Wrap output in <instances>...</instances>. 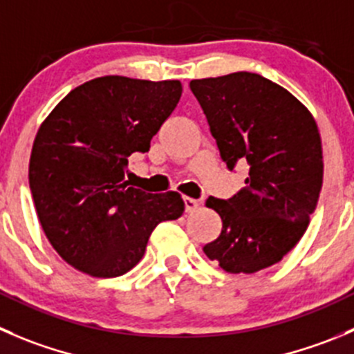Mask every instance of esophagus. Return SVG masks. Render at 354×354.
<instances>
[{
  "mask_svg": "<svg viewBox=\"0 0 354 354\" xmlns=\"http://www.w3.org/2000/svg\"><path fill=\"white\" fill-rule=\"evenodd\" d=\"M183 202H185V211L187 212L197 211L202 204L201 201H197V198H192V197H183Z\"/></svg>",
  "mask_w": 354,
  "mask_h": 354,
  "instance_id": "obj_1",
  "label": "esophagus"
}]
</instances>
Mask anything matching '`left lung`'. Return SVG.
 <instances>
[{
	"instance_id": "8db88e82",
	"label": "left lung",
	"mask_w": 354,
	"mask_h": 354,
	"mask_svg": "<svg viewBox=\"0 0 354 354\" xmlns=\"http://www.w3.org/2000/svg\"><path fill=\"white\" fill-rule=\"evenodd\" d=\"M190 90L226 167L249 166L232 198L205 201L223 221L205 256L228 273L268 268L299 242L317 207L324 181L317 122L286 88L252 72L194 79Z\"/></svg>"
}]
</instances>
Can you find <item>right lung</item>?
Here are the masks:
<instances>
[{
    "instance_id": "obj_1",
    "label": "right lung",
    "mask_w": 354,
    "mask_h": 354,
    "mask_svg": "<svg viewBox=\"0 0 354 354\" xmlns=\"http://www.w3.org/2000/svg\"><path fill=\"white\" fill-rule=\"evenodd\" d=\"M180 81L104 75L72 90L34 140L29 185L53 249L82 273L124 275L145 254L160 221L178 219V192L147 194L124 180L128 159L173 114Z\"/></svg>"
}]
</instances>
